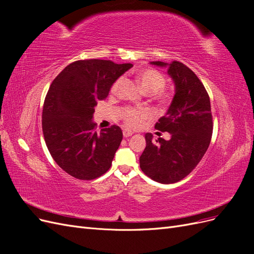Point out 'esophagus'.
Here are the masks:
<instances>
[{"label": "esophagus", "mask_w": 254, "mask_h": 254, "mask_svg": "<svg viewBox=\"0 0 254 254\" xmlns=\"http://www.w3.org/2000/svg\"><path fill=\"white\" fill-rule=\"evenodd\" d=\"M132 134H133V132L130 131V130H128V129H124V131H123V135H124L125 137H129V136H131Z\"/></svg>", "instance_id": "obj_1"}]
</instances>
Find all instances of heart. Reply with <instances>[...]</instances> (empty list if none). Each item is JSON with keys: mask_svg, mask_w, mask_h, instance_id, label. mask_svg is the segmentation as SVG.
<instances>
[{"mask_svg": "<svg viewBox=\"0 0 254 254\" xmlns=\"http://www.w3.org/2000/svg\"><path fill=\"white\" fill-rule=\"evenodd\" d=\"M137 80H139L141 87L145 93L156 94V98L160 105H167L171 101L170 94L162 92L166 80L164 75L153 68H146L137 74ZM123 78H119L113 83L111 88L112 93H115L121 86ZM149 118V112L147 110H136L134 108L124 109L122 113V119L124 121L125 125L129 128L139 127L142 123Z\"/></svg>", "mask_w": 254, "mask_h": 254, "instance_id": "heart-1", "label": "heart"}]
</instances>
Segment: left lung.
Wrapping results in <instances>:
<instances>
[{
  "label": "left lung",
  "mask_w": 254,
  "mask_h": 254,
  "mask_svg": "<svg viewBox=\"0 0 254 254\" xmlns=\"http://www.w3.org/2000/svg\"><path fill=\"white\" fill-rule=\"evenodd\" d=\"M152 65L167 67L175 84V95L164 117L155 128L171 133L170 140L146 133V147L140 157V167L150 179L163 184L175 183L187 177L209 147L213 121L209 94L196 74L187 65L152 61Z\"/></svg>",
  "instance_id": "1"
}]
</instances>
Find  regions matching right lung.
Masks as SVG:
<instances>
[{"mask_svg": "<svg viewBox=\"0 0 254 254\" xmlns=\"http://www.w3.org/2000/svg\"><path fill=\"white\" fill-rule=\"evenodd\" d=\"M131 64L78 60L53 80L42 111L45 143L59 167L76 179L92 180L109 170L123 140L119 126L94 131L93 114Z\"/></svg>", "mask_w": 254, "mask_h": 254, "instance_id": "add662e5", "label": "right lung"}]
</instances>
